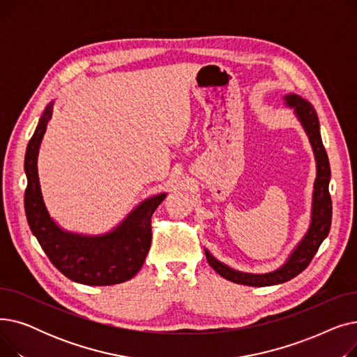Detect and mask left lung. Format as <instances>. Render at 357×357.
I'll use <instances>...</instances> for the list:
<instances>
[{"label":"left lung","mask_w":357,"mask_h":357,"mask_svg":"<svg viewBox=\"0 0 357 357\" xmlns=\"http://www.w3.org/2000/svg\"><path fill=\"white\" fill-rule=\"evenodd\" d=\"M285 101L289 107L295 109V114L303 123L310 143L312 146L315 160H317V178L314 183V197H312V217H311V226L308 233L301 240V243L296 246V249L289 256L287 264L279 268L275 272L265 273V275H252V273H243L229 266L222 265L221 261L214 259L208 250H205V256L210 266L224 279L231 280V282L248 285V287H269L287 282V280L295 278L301 273L310 264L312 257L315 256L318 248L321 246L323 240L328 236L330 226H331V214H333V205L331 197L328 192V182H330V162L328 156L324 149L321 135H320V123H318L317 112L314 107L303 100L301 97L291 93L285 97Z\"/></svg>","instance_id":"1"}]
</instances>
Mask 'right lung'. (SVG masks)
Masks as SVG:
<instances>
[{"mask_svg": "<svg viewBox=\"0 0 357 357\" xmlns=\"http://www.w3.org/2000/svg\"><path fill=\"white\" fill-rule=\"evenodd\" d=\"M50 117L52 104L40 117L24 158V210L30 230L52 265L73 282L91 287L126 282L136 276L144 264L152 243V215L166 194L142 202L117 229L104 236L88 237L63 231L46 210L37 175V155Z\"/></svg>", "mask_w": 357, "mask_h": 357, "instance_id": "right-lung-1", "label": "right lung"}]
</instances>
